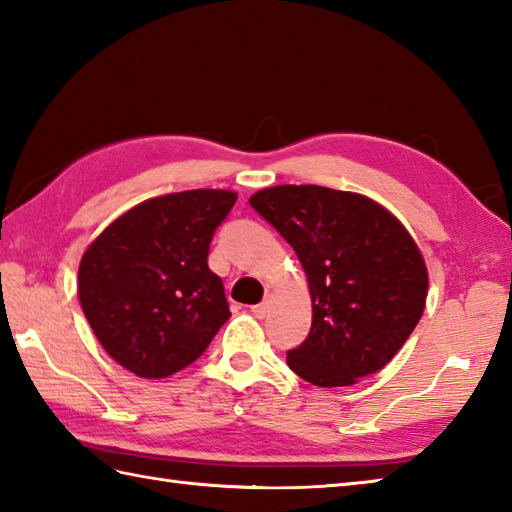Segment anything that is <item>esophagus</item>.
<instances>
[{"mask_svg": "<svg viewBox=\"0 0 512 512\" xmlns=\"http://www.w3.org/2000/svg\"><path fill=\"white\" fill-rule=\"evenodd\" d=\"M250 310H253V314H255L257 319H264L266 314L270 312V295H268V297H266L262 303H257V306L250 308Z\"/></svg>", "mask_w": 512, "mask_h": 512, "instance_id": "esophagus-1", "label": "esophagus"}]
</instances>
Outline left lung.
<instances>
[{
  "label": "left lung",
  "instance_id": "8db88e82",
  "mask_svg": "<svg viewBox=\"0 0 512 512\" xmlns=\"http://www.w3.org/2000/svg\"><path fill=\"white\" fill-rule=\"evenodd\" d=\"M250 204L295 248L308 277L312 328L288 352L292 372L345 387L383 369L427 306V264L405 224L367 195L319 184L268 187Z\"/></svg>",
  "mask_w": 512,
  "mask_h": 512
}]
</instances>
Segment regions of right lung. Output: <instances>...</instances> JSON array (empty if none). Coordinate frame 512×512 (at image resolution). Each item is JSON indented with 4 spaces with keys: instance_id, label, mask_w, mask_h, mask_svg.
<instances>
[{
    "instance_id": "1",
    "label": "right lung",
    "mask_w": 512,
    "mask_h": 512,
    "mask_svg": "<svg viewBox=\"0 0 512 512\" xmlns=\"http://www.w3.org/2000/svg\"><path fill=\"white\" fill-rule=\"evenodd\" d=\"M235 191L158 195L118 215L85 248L79 301L103 350L158 380L198 361L231 317L206 257Z\"/></svg>"
}]
</instances>
